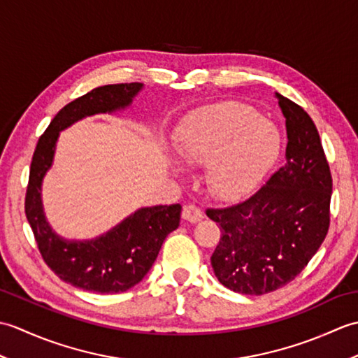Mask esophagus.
Returning a JSON list of instances; mask_svg holds the SVG:
<instances>
[{
    "label": "esophagus",
    "instance_id": "esophagus-1",
    "mask_svg": "<svg viewBox=\"0 0 358 358\" xmlns=\"http://www.w3.org/2000/svg\"><path fill=\"white\" fill-rule=\"evenodd\" d=\"M183 218L189 223H196L203 218V210L196 208L195 204H186L183 208Z\"/></svg>",
    "mask_w": 358,
    "mask_h": 358
}]
</instances>
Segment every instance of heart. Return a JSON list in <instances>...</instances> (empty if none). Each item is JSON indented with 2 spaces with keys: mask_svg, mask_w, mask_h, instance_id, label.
<instances>
[{
  "mask_svg": "<svg viewBox=\"0 0 358 358\" xmlns=\"http://www.w3.org/2000/svg\"><path fill=\"white\" fill-rule=\"evenodd\" d=\"M173 150L186 164H206L204 181L212 195L237 201L271 169L280 135L250 108L223 103L189 113L173 134Z\"/></svg>",
  "mask_w": 358,
  "mask_h": 358,
  "instance_id": "1",
  "label": "heart"
}]
</instances>
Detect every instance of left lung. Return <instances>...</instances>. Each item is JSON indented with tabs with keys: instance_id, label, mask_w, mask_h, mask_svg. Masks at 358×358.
<instances>
[{
	"instance_id": "8db88e82",
	"label": "left lung",
	"mask_w": 358,
	"mask_h": 358,
	"mask_svg": "<svg viewBox=\"0 0 358 358\" xmlns=\"http://www.w3.org/2000/svg\"><path fill=\"white\" fill-rule=\"evenodd\" d=\"M286 118L285 164L248 200L208 209L222 229L210 257L215 277L234 292L263 295L305 269L329 229L332 178L314 121L275 92Z\"/></svg>"
}]
</instances>
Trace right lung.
I'll return each mask as SVG.
<instances>
[{"label":"right lung","instance_id":"right-lung-1","mask_svg":"<svg viewBox=\"0 0 358 358\" xmlns=\"http://www.w3.org/2000/svg\"><path fill=\"white\" fill-rule=\"evenodd\" d=\"M143 83H121L90 90L59 110L38 140L30 164L26 217L45 264L66 283L100 294H117L138 285L157 260L163 241L180 226L181 206L140 208L101 235L67 240L52 229L41 189L53 164L59 132L77 121L131 108Z\"/></svg>","mask_w":358,"mask_h":358}]
</instances>
